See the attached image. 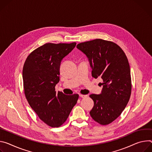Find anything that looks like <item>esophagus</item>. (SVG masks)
I'll use <instances>...</instances> for the list:
<instances>
[{
    "label": "esophagus",
    "instance_id": "esophagus-1",
    "mask_svg": "<svg viewBox=\"0 0 152 152\" xmlns=\"http://www.w3.org/2000/svg\"><path fill=\"white\" fill-rule=\"evenodd\" d=\"M79 96H80V97L83 98H86L87 96L86 95H82V94H80Z\"/></svg>",
    "mask_w": 152,
    "mask_h": 152
}]
</instances>
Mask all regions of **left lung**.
<instances>
[{
    "label": "left lung",
    "mask_w": 152,
    "mask_h": 152,
    "mask_svg": "<svg viewBox=\"0 0 152 152\" xmlns=\"http://www.w3.org/2000/svg\"><path fill=\"white\" fill-rule=\"evenodd\" d=\"M77 48L88 57L92 76L103 80L101 94L89 95L94 103L90 115L98 123L109 124L121 114L131 95L127 58L118 45L102 39L81 43Z\"/></svg>",
    "instance_id": "8db88e82"
}]
</instances>
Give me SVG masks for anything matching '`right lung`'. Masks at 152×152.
I'll use <instances>...</instances> for the list:
<instances>
[{
  "instance_id": "obj_1",
  "label": "right lung",
  "mask_w": 152,
  "mask_h": 152,
  "mask_svg": "<svg viewBox=\"0 0 152 152\" xmlns=\"http://www.w3.org/2000/svg\"><path fill=\"white\" fill-rule=\"evenodd\" d=\"M76 43H46L27 57L22 72L25 95L40 119L52 127L61 126L76 104L79 95L56 92L61 60Z\"/></svg>"
}]
</instances>
